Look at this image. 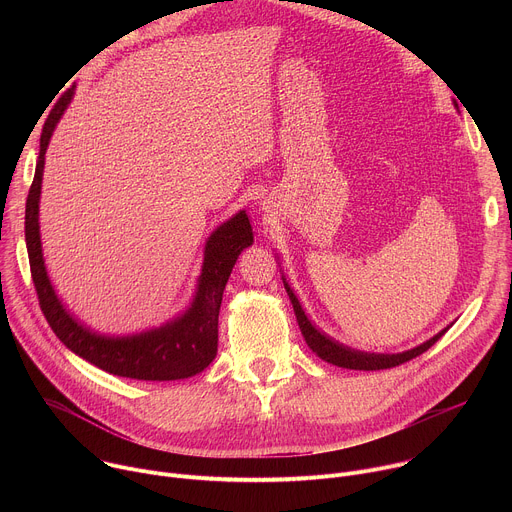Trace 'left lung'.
<instances>
[{
  "instance_id": "8db88e82",
  "label": "left lung",
  "mask_w": 512,
  "mask_h": 512,
  "mask_svg": "<svg viewBox=\"0 0 512 512\" xmlns=\"http://www.w3.org/2000/svg\"><path fill=\"white\" fill-rule=\"evenodd\" d=\"M283 285H285V291L287 296L291 300V304H294V312H296V318H298V324H300V330L308 342V346L326 362L330 364H336V367H342V369H354V371H381V369H393V367H399V364L423 354L427 348H431L437 340H440L446 332L442 330L440 334H435L433 338H429L427 342L419 344L417 348H411L407 352H401V354H371V352H358V350H352L348 346H342L338 342H334L332 338L324 336L320 330H316L312 326V322L308 320V316L304 314L298 298L294 296V291L289 289V285L285 283L283 279Z\"/></svg>"
}]
</instances>
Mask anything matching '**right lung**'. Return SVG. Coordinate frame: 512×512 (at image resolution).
I'll list each match as a JSON object with an SVG mask.
<instances>
[{
	"label": "right lung",
	"instance_id": "obj_1",
	"mask_svg": "<svg viewBox=\"0 0 512 512\" xmlns=\"http://www.w3.org/2000/svg\"><path fill=\"white\" fill-rule=\"evenodd\" d=\"M72 93H75V87L58 99L42 127L40 156L26 200V247L40 310L52 332L66 348L111 375L137 381H178L194 377L196 373H202L216 356L218 310H221L223 291L237 257L253 243L249 216L241 210L210 235L204 249L196 298L182 318L158 330L127 338H105L83 328L77 320H72L54 294L42 259L38 227L44 154L60 115L72 99Z\"/></svg>",
	"mask_w": 512,
	"mask_h": 512
}]
</instances>
